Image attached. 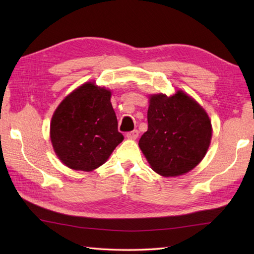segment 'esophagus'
<instances>
[{"instance_id":"obj_1","label":"esophagus","mask_w":254,"mask_h":254,"mask_svg":"<svg viewBox=\"0 0 254 254\" xmlns=\"http://www.w3.org/2000/svg\"><path fill=\"white\" fill-rule=\"evenodd\" d=\"M138 136V131L137 130H134L132 132H128L127 133V137L128 139H136Z\"/></svg>"}]
</instances>
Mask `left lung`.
<instances>
[{
	"instance_id": "left-lung-1",
	"label": "left lung",
	"mask_w": 254,
	"mask_h": 254,
	"mask_svg": "<svg viewBox=\"0 0 254 254\" xmlns=\"http://www.w3.org/2000/svg\"><path fill=\"white\" fill-rule=\"evenodd\" d=\"M148 128L138 146L156 174L179 177L195 168L212 141V122L204 108L181 89L148 96Z\"/></svg>"
}]
</instances>
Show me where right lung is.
<instances>
[{"label": "right lung", "mask_w": 254, "mask_h": 254, "mask_svg": "<svg viewBox=\"0 0 254 254\" xmlns=\"http://www.w3.org/2000/svg\"><path fill=\"white\" fill-rule=\"evenodd\" d=\"M111 95L110 89L86 82L69 93L53 112L52 147L69 169L86 172L97 169L123 141Z\"/></svg>", "instance_id": "obj_1"}]
</instances>
